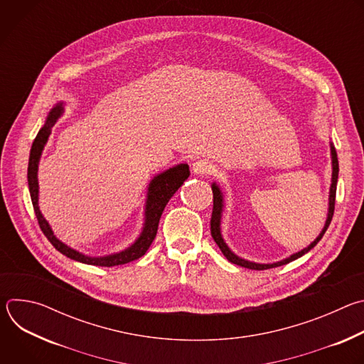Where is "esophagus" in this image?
Masks as SVG:
<instances>
[{
	"label": "esophagus",
	"instance_id": "34e87169",
	"mask_svg": "<svg viewBox=\"0 0 364 364\" xmlns=\"http://www.w3.org/2000/svg\"><path fill=\"white\" fill-rule=\"evenodd\" d=\"M191 171H193L194 176H209V174L215 173V167H213V164L210 161L198 160V161L193 163Z\"/></svg>",
	"mask_w": 364,
	"mask_h": 364
}]
</instances>
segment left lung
<instances>
[{
	"label": "left lung",
	"mask_w": 364,
	"mask_h": 364,
	"mask_svg": "<svg viewBox=\"0 0 364 364\" xmlns=\"http://www.w3.org/2000/svg\"><path fill=\"white\" fill-rule=\"evenodd\" d=\"M330 149H331V166H333V173H331V186H330V196H328V213H327V220H326V225L321 230V233L317 236V239L314 242H311L306 247H304L302 250L291 255L289 257H285L282 259V261H278V262H274V264H256V262H250V261H246V259L243 257H239L236 253H233L230 250V247L226 245V242L223 240V236H222V229H220V225H222V215H223V207H225V198H223V193L220 190V187L213 183L212 184V190H213V213H212V220H210V232H212V237L215 239V242L218 243V246L220 247L222 253L226 256V259L229 262L235 264V265H239V267H243V268H247V269H256V271H264V269H271V268H277V267H281V265H287L292 261H295V259L301 257L302 255H305L306 252H309L311 249H313L320 240L321 237L324 236L326 230L328 229L330 223H331V219H333V215H334V204H336V190H337V180H338V160H337V152H336V148L333 145V142H330Z\"/></svg>",
	"instance_id": "1"
}]
</instances>
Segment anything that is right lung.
<instances>
[{
  "label": "right lung",
  "instance_id": "right-lung-1",
  "mask_svg": "<svg viewBox=\"0 0 364 364\" xmlns=\"http://www.w3.org/2000/svg\"><path fill=\"white\" fill-rule=\"evenodd\" d=\"M62 105L63 103L59 102L58 105L51 109L46 118L44 125L38 131L31 149H30V159H28V170H27V180H28V188H30V196L33 201L34 212L40 225L41 232L44 236L48 239V242L53 245L60 253L65 256L73 259V261L86 264V265H96V267H117V265H124L128 262L135 261V259L141 257L145 255L148 247L151 246L152 240L155 239V235H157L159 223L161 219V215L166 209L167 203L170 198L174 196V193L183 186V183L188 178L190 170L187 164H177L160 174L155 176L146 190V200H145V213H144V226L142 230L138 236V239L127 249L112 253V255H105V256H87L83 255L82 252L72 249L62 240H59L53 230H51L48 222L44 219V216L40 212L38 207V163L41 152L44 149V145L48 141V136L51 134V128L58 122L59 117L62 115Z\"/></svg>",
  "mask_w": 364,
  "mask_h": 364
}]
</instances>
